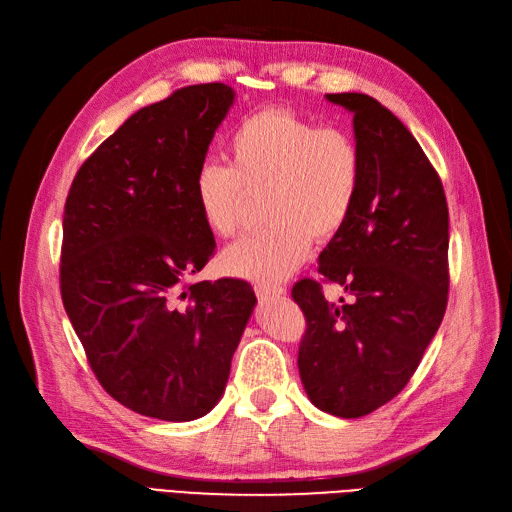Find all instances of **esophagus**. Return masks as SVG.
<instances>
[{"label": "esophagus", "instance_id": "34e87169", "mask_svg": "<svg viewBox=\"0 0 512 512\" xmlns=\"http://www.w3.org/2000/svg\"><path fill=\"white\" fill-rule=\"evenodd\" d=\"M258 299H275V297H282V294H286V288L277 286V284H256L254 286Z\"/></svg>", "mask_w": 512, "mask_h": 512}]
</instances>
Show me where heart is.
<instances>
[{
    "instance_id": "b5f03b06",
    "label": "heart",
    "mask_w": 512,
    "mask_h": 512,
    "mask_svg": "<svg viewBox=\"0 0 512 512\" xmlns=\"http://www.w3.org/2000/svg\"><path fill=\"white\" fill-rule=\"evenodd\" d=\"M230 166L207 160L196 168L192 196L211 235L230 239L245 226L247 192H265V230L222 254L228 275L280 282L307 258L312 239L324 243L342 230L363 181L354 138L290 108L245 117L228 138Z\"/></svg>"
}]
</instances>
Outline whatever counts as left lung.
I'll use <instances>...</instances> for the list:
<instances>
[{
    "label": "left lung",
    "mask_w": 512,
    "mask_h": 512,
    "mask_svg": "<svg viewBox=\"0 0 512 512\" xmlns=\"http://www.w3.org/2000/svg\"><path fill=\"white\" fill-rule=\"evenodd\" d=\"M327 100L354 115L363 181L318 271L352 301H327L307 277L294 284L307 320L297 363L316 408L359 418L404 389L444 318L448 207L436 168L389 108L365 94Z\"/></svg>",
    "instance_id": "obj_1"
}]
</instances>
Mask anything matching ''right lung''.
I'll return each instance as SVG.
<instances>
[{"label": "right lung", "mask_w": 512, "mask_h": 512, "mask_svg": "<svg viewBox=\"0 0 512 512\" xmlns=\"http://www.w3.org/2000/svg\"><path fill=\"white\" fill-rule=\"evenodd\" d=\"M232 102V87L205 83L141 108L85 160L66 200V314L104 391L160 421L218 404L256 305L243 280L188 282L215 252L192 179Z\"/></svg>", "instance_id": "right-lung-1"}]
</instances>
